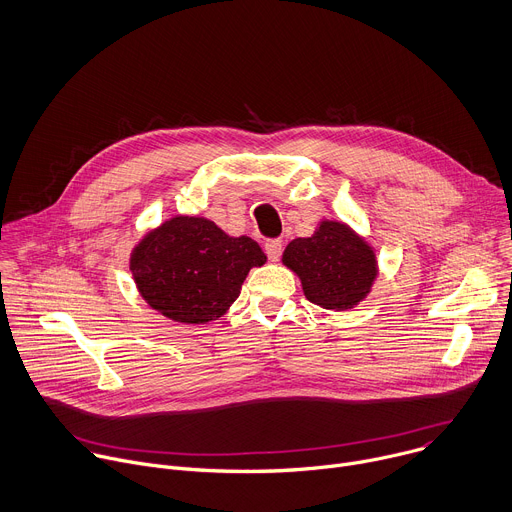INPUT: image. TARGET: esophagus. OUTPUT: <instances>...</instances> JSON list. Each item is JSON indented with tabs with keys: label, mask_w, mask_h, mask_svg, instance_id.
Here are the masks:
<instances>
[{
	"label": "esophagus",
	"mask_w": 512,
	"mask_h": 512,
	"mask_svg": "<svg viewBox=\"0 0 512 512\" xmlns=\"http://www.w3.org/2000/svg\"><path fill=\"white\" fill-rule=\"evenodd\" d=\"M264 250H266V254H268V258H270L272 262H278V258H280V254H282V242H280V240H266Z\"/></svg>",
	"instance_id": "34e87169"
}]
</instances>
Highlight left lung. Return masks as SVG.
Returning <instances> with one entry per match:
<instances>
[{"label": "left lung", "mask_w": 512, "mask_h": 512, "mask_svg": "<svg viewBox=\"0 0 512 512\" xmlns=\"http://www.w3.org/2000/svg\"><path fill=\"white\" fill-rule=\"evenodd\" d=\"M282 264L298 276L304 296L327 311L355 309L379 276L373 246L337 220H321L313 236L292 240Z\"/></svg>", "instance_id": "8db88e82"}]
</instances>
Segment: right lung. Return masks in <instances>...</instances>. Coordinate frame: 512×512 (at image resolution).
<instances>
[{"mask_svg":"<svg viewBox=\"0 0 512 512\" xmlns=\"http://www.w3.org/2000/svg\"><path fill=\"white\" fill-rule=\"evenodd\" d=\"M266 254L248 236H228L212 220L175 216L131 250L129 268L143 300L163 317L206 325L228 313L250 268Z\"/></svg>","mask_w":512,"mask_h":512,"instance_id":"obj_1","label":"right lung"}]
</instances>
